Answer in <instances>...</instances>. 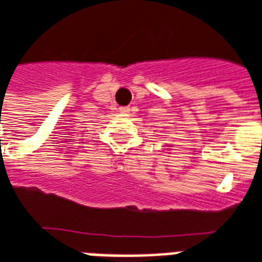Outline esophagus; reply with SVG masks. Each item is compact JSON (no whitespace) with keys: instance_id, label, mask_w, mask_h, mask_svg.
<instances>
[{"instance_id":"esophagus-1","label":"esophagus","mask_w":262,"mask_h":262,"mask_svg":"<svg viewBox=\"0 0 262 262\" xmlns=\"http://www.w3.org/2000/svg\"><path fill=\"white\" fill-rule=\"evenodd\" d=\"M120 112H121V113H128L129 112V106H123V107H120Z\"/></svg>"}]
</instances>
